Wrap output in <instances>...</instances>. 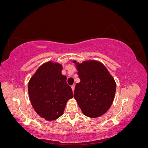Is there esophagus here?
<instances>
[{
	"label": "esophagus",
	"mask_w": 148,
	"mask_h": 148,
	"mask_svg": "<svg viewBox=\"0 0 148 148\" xmlns=\"http://www.w3.org/2000/svg\"><path fill=\"white\" fill-rule=\"evenodd\" d=\"M75 84H73L72 86H71V89H72V91H73V92H74V90H75Z\"/></svg>",
	"instance_id": "esophagus-1"
}]
</instances>
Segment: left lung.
<instances>
[{"mask_svg":"<svg viewBox=\"0 0 148 148\" xmlns=\"http://www.w3.org/2000/svg\"><path fill=\"white\" fill-rule=\"evenodd\" d=\"M77 69L80 82L76 84L75 99L87 117H100L112 104L116 90L114 79L99 62L85 61L78 64Z\"/></svg>","mask_w":148,"mask_h":148,"instance_id":"1","label":"left lung"}]
</instances>
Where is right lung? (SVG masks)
<instances>
[{"instance_id": "1", "label": "right lung", "mask_w": 148, "mask_h": 148, "mask_svg": "<svg viewBox=\"0 0 148 148\" xmlns=\"http://www.w3.org/2000/svg\"><path fill=\"white\" fill-rule=\"evenodd\" d=\"M62 70L61 65L48 62L39 67L28 84L31 104L37 114L47 120L60 117L67 101L73 97Z\"/></svg>"}]
</instances>
